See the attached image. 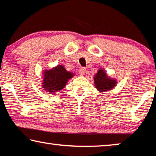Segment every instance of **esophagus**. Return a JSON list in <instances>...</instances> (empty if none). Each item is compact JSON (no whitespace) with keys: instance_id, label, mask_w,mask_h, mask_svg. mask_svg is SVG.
Segmentation results:
<instances>
[{"instance_id":"obj_1","label":"esophagus","mask_w":156,"mask_h":156,"mask_svg":"<svg viewBox=\"0 0 156 156\" xmlns=\"http://www.w3.org/2000/svg\"><path fill=\"white\" fill-rule=\"evenodd\" d=\"M86 72V69L84 67H81L80 69H79V74L80 76H83Z\"/></svg>"}]
</instances>
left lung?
Segmentation results:
<instances>
[{"label": "left lung", "mask_w": 156, "mask_h": 156, "mask_svg": "<svg viewBox=\"0 0 156 156\" xmlns=\"http://www.w3.org/2000/svg\"><path fill=\"white\" fill-rule=\"evenodd\" d=\"M94 84L96 88L100 92L109 91L115 87L117 84L115 79L111 78L107 75L105 70L100 69L94 76Z\"/></svg>", "instance_id": "left-lung-1"}]
</instances>
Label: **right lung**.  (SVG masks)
Returning <instances> with one entry per match:
<instances>
[{
  "label": "right lung",
  "mask_w": 156,
  "mask_h": 156,
  "mask_svg": "<svg viewBox=\"0 0 156 156\" xmlns=\"http://www.w3.org/2000/svg\"><path fill=\"white\" fill-rule=\"evenodd\" d=\"M74 73L67 72L64 66L59 65L49 70H44L43 73V88L51 94H54L65 87L69 79Z\"/></svg>",
  "instance_id": "add662e5"
}]
</instances>
